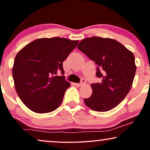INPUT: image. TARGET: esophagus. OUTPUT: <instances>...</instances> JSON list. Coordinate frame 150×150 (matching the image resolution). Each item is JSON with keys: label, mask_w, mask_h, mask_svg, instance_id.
I'll list each match as a JSON object with an SVG mask.
<instances>
[{"label": "esophagus", "mask_w": 150, "mask_h": 150, "mask_svg": "<svg viewBox=\"0 0 150 150\" xmlns=\"http://www.w3.org/2000/svg\"><path fill=\"white\" fill-rule=\"evenodd\" d=\"M85 83H86L85 80V79H82L81 83H74V85L76 86V87H81V86L85 85Z\"/></svg>", "instance_id": "obj_1"}]
</instances>
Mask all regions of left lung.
Listing matches in <instances>:
<instances>
[{"label":"left lung","instance_id":"obj_1","mask_svg":"<svg viewBox=\"0 0 150 150\" xmlns=\"http://www.w3.org/2000/svg\"><path fill=\"white\" fill-rule=\"evenodd\" d=\"M78 48L97 65L102 82L91 84L92 95L84 100L91 110L105 112L116 107L132 87L136 72L134 56L117 41L92 37L84 39Z\"/></svg>","mask_w":150,"mask_h":150}]
</instances>
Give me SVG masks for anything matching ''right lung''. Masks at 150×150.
<instances>
[{
	"label": "right lung",
	"mask_w": 150,
	"mask_h": 150,
	"mask_svg": "<svg viewBox=\"0 0 150 150\" xmlns=\"http://www.w3.org/2000/svg\"><path fill=\"white\" fill-rule=\"evenodd\" d=\"M79 40L40 38L33 41L16 54L12 68L16 91L22 102L37 113L52 112L60 106L70 83L64 76L63 62Z\"/></svg>",
	"instance_id": "right-lung-1"
}]
</instances>
